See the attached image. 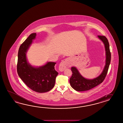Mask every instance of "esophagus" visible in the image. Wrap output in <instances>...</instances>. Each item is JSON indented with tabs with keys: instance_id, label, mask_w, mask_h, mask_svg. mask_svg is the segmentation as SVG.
Listing matches in <instances>:
<instances>
[{
	"instance_id": "obj_1",
	"label": "esophagus",
	"mask_w": 123,
	"mask_h": 123,
	"mask_svg": "<svg viewBox=\"0 0 123 123\" xmlns=\"http://www.w3.org/2000/svg\"><path fill=\"white\" fill-rule=\"evenodd\" d=\"M70 65L69 60L68 58L62 60L59 65V70L60 71H63L66 68Z\"/></svg>"
}]
</instances>
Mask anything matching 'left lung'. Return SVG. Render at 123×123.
<instances>
[{
	"mask_svg": "<svg viewBox=\"0 0 123 123\" xmlns=\"http://www.w3.org/2000/svg\"><path fill=\"white\" fill-rule=\"evenodd\" d=\"M98 37L105 45L106 53L105 65L101 74L99 76L92 79H85L79 73L75 67H72L71 70L73 74L70 79V83L71 87L77 91H86L95 87L102 83L106 76L111 61L109 43L108 39L104 36L98 35Z\"/></svg>",
	"mask_w": 123,
	"mask_h": 123,
	"instance_id": "1",
	"label": "left lung"
}]
</instances>
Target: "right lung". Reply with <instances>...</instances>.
<instances>
[{"label":"right lung","instance_id":"right-lung-1","mask_svg":"<svg viewBox=\"0 0 123 123\" xmlns=\"http://www.w3.org/2000/svg\"><path fill=\"white\" fill-rule=\"evenodd\" d=\"M36 35V33L31 34L19 47L17 72L19 77L32 90L38 93H44L54 86L58 73L55 70L56 63L54 62H49L39 68L33 67L28 62L26 52Z\"/></svg>","mask_w":123,"mask_h":123}]
</instances>
